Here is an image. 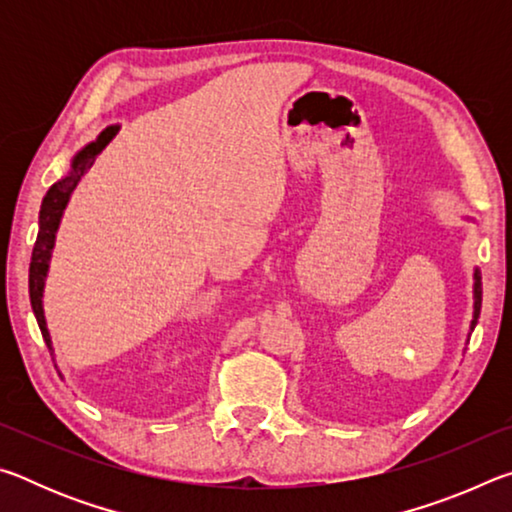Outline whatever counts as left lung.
<instances>
[{"label": "left lung", "mask_w": 512, "mask_h": 512, "mask_svg": "<svg viewBox=\"0 0 512 512\" xmlns=\"http://www.w3.org/2000/svg\"><path fill=\"white\" fill-rule=\"evenodd\" d=\"M481 271L479 268H474V318H472V325L470 329H474L476 320H479V314H481Z\"/></svg>", "instance_id": "obj_1"}]
</instances>
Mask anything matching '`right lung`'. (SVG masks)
Masks as SVG:
<instances>
[{"mask_svg":"<svg viewBox=\"0 0 512 512\" xmlns=\"http://www.w3.org/2000/svg\"><path fill=\"white\" fill-rule=\"evenodd\" d=\"M117 131H119V126H108L106 131H101L97 140L90 142L88 146H83V149L74 155L72 169H69L67 176L51 185L47 196L42 198L40 221H38L40 230H38L36 246H33L31 266H29V296H31L33 314H36L38 327L42 332V339H45L47 348L51 352H54V348H51V336L47 329L45 311H42V293H45V277L49 271V259H51V250H54L58 225H60V219H63V212L67 207L69 196H72L76 185H79V180L85 176V171L92 167L94 160H97V155L106 149L112 137L117 135Z\"/></svg>","mask_w":512,"mask_h":512,"instance_id":"right-lung-1","label":"right lung"}]
</instances>
